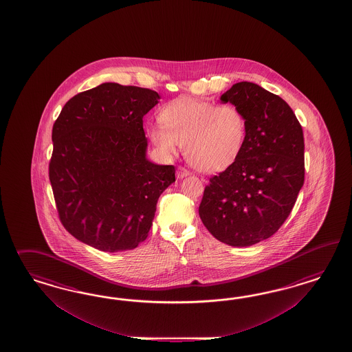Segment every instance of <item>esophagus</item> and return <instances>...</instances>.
Instances as JSON below:
<instances>
[{"mask_svg": "<svg viewBox=\"0 0 352 352\" xmlns=\"http://www.w3.org/2000/svg\"><path fill=\"white\" fill-rule=\"evenodd\" d=\"M190 174H191V173L187 170V169H184V168L179 166V168H178V170H177V178H178V179H183V178L188 177Z\"/></svg>", "mask_w": 352, "mask_h": 352, "instance_id": "1", "label": "esophagus"}]
</instances>
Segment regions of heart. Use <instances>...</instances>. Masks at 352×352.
Returning <instances> with one entry per match:
<instances>
[{
	"label": "heart",
	"mask_w": 352,
	"mask_h": 352,
	"mask_svg": "<svg viewBox=\"0 0 352 352\" xmlns=\"http://www.w3.org/2000/svg\"><path fill=\"white\" fill-rule=\"evenodd\" d=\"M159 121L161 126L147 130L152 144L166 157L184 146L188 162L203 173L231 168L245 146L246 118L234 104L183 96L161 109Z\"/></svg>",
	"instance_id": "obj_1"
}]
</instances>
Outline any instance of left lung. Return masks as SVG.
Here are the masks:
<instances>
[{
    "instance_id": "1",
    "label": "left lung",
    "mask_w": 352,
    "mask_h": 352,
    "mask_svg": "<svg viewBox=\"0 0 352 352\" xmlns=\"http://www.w3.org/2000/svg\"><path fill=\"white\" fill-rule=\"evenodd\" d=\"M241 109L244 149L234 165L210 178L199 214L214 237L231 246L254 245L276 232L305 182L302 126L285 100L253 82L221 96Z\"/></svg>"
}]
</instances>
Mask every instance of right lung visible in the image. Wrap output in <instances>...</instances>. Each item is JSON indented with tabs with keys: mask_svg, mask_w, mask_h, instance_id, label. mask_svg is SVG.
<instances>
[{
	"mask_svg": "<svg viewBox=\"0 0 352 352\" xmlns=\"http://www.w3.org/2000/svg\"><path fill=\"white\" fill-rule=\"evenodd\" d=\"M149 89L104 82L69 99L53 126L49 178L59 218L78 241L102 252L144 241L173 165L147 159L143 118L159 103Z\"/></svg>",
	"mask_w": 352,
	"mask_h": 352,
	"instance_id": "obj_1",
	"label": "right lung"
}]
</instances>
